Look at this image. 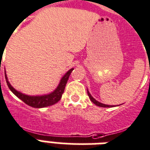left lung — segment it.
<instances>
[{"instance_id": "1", "label": "left lung", "mask_w": 150, "mask_h": 150, "mask_svg": "<svg viewBox=\"0 0 150 150\" xmlns=\"http://www.w3.org/2000/svg\"><path fill=\"white\" fill-rule=\"evenodd\" d=\"M88 96H89V98L91 99V101L92 102V103H94V104H96V105H98V106H100V107H105V108H107V107H112L113 105H105V104H103V103H99V102H98V101L96 100V99H95V98L91 96V95L90 94V92L88 91Z\"/></svg>"}]
</instances>
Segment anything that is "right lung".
I'll return each instance as SVG.
<instances>
[{
  "label": "right lung",
  "instance_id": "obj_1",
  "mask_svg": "<svg viewBox=\"0 0 150 150\" xmlns=\"http://www.w3.org/2000/svg\"><path fill=\"white\" fill-rule=\"evenodd\" d=\"M73 70H74V68L68 70L65 74L64 76L60 80L59 85L57 86V88L54 91L51 93L43 95V96H28V95H25L20 91H17L11 85V83H9L5 71H4V74H5V80H6L7 84L15 96H17L18 98H20L21 100L23 101L25 104H27L30 106H32L33 108H44L54 105L61 99L62 94L64 92L65 87L67 85V81Z\"/></svg>",
  "mask_w": 150,
  "mask_h": 150
}]
</instances>
